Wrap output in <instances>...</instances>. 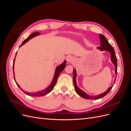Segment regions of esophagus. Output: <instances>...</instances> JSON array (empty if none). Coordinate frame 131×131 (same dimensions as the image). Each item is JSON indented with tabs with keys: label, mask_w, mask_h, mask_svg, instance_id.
I'll list each match as a JSON object with an SVG mask.
<instances>
[{
	"label": "esophagus",
	"mask_w": 131,
	"mask_h": 131,
	"mask_svg": "<svg viewBox=\"0 0 131 131\" xmlns=\"http://www.w3.org/2000/svg\"><path fill=\"white\" fill-rule=\"evenodd\" d=\"M74 60V58L72 56H68L67 58V61L68 63H70L71 62H72Z\"/></svg>",
	"instance_id": "obj_1"
}]
</instances>
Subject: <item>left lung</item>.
Here are the masks:
<instances>
[{"instance_id": "8db88e82", "label": "left lung", "mask_w": 131, "mask_h": 131, "mask_svg": "<svg viewBox=\"0 0 131 131\" xmlns=\"http://www.w3.org/2000/svg\"><path fill=\"white\" fill-rule=\"evenodd\" d=\"M100 41H101V46L98 47L97 48L98 49H100L102 51H109L111 55V60H112V62L113 63V64H114L115 67V72L116 74V77L117 75V58L116 57V54L115 53V51L114 50L113 47L111 45L108 40H106V38L102 34H100ZM77 73H76V70L74 68L73 69V83H74V88L75 90L76 91V92L79 95V96H81V97L84 98L85 99H88V100H98V99H100L102 97H104L105 95L108 94L111 89H112L113 86H110V88H108V89L104 93H101L100 94L98 95V96H90V95H88L85 92H84V91H82L80 89H79L77 85V82H76V77H77ZM116 80V78L115 79L114 82H115Z\"/></svg>"}]
</instances>
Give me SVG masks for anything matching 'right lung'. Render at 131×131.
I'll return each instance as SVG.
<instances>
[{
  "label": "right lung",
  "instance_id": "right-lung-1",
  "mask_svg": "<svg viewBox=\"0 0 131 131\" xmlns=\"http://www.w3.org/2000/svg\"><path fill=\"white\" fill-rule=\"evenodd\" d=\"M40 33H39V32H35V33H33L31 34V35H30L26 39H25V40L23 41L22 43V44L21 45V46L19 47H21V46H22L23 45H24L25 43L26 42H27L28 41L29 39H31L32 38L35 37V36H37V35H39ZM17 53V52H16ZM16 56H15V58H16ZM15 58L14 59V63H13V72H14V80L16 82V80H15V75H14V62H15ZM66 61H65L64 62H63L62 64L58 66V67H56V70H55V73H54V77H53V79L52 80V82H51V84L50 85V86L49 87H47V88L43 90H42L41 91H39V92H32V93H30V92H26V91L23 90L22 89H21L20 88V86H19V85L17 84V83L16 82V83L17 85L18 86V88L20 89L23 92L25 93L26 94H27V95H28V96H32V97H41V96H45V95L48 94L49 93H50L51 91H52L53 88H54V86H55V85H56V82H57V78L59 76V74H60L61 73L62 71H63V70H64V69L65 68V67H66Z\"/></svg>",
  "mask_w": 131,
  "mask_h": 131
}]
</instances>
